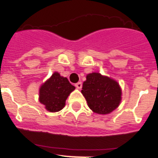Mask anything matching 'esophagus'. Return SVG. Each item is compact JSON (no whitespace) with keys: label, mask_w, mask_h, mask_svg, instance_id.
I'll return each mask as SVG.
<instances>
[{"label":"esophagus","mask_w":158,"mask_h":158,"mask_svg":"<svg viewBox=\"0 0 158 158\" xmlns=\"http://www.w3.org/2000/svg\"><path fill=\"white\" fill-rule=\"evenodd\" d=\"M75 86H76V87L77 88V89H81V88H82V82H77V83H76V85H75Z\"/></svg>","instance_id":"34e87169"}]
</instances>
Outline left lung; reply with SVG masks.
<instances>
[{
	"instance_id": "8db88e82",
	"label": "left lung",
	"mask_w": 158,
	"mask_h": 158,
	"mask_svg": "<svg viewBox=\"0 0 158 158\" xmlns=\"http://www.w3.org/2000/svg\"><path fill=\"white\" fill-rule=\"evenodd\" d=\"M81 93L94 113L106 115L120 106L122 89L117 81L98 72L87 74Z\"/></svg>"
}]
</instances>
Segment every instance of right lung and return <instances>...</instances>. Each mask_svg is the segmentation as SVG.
<instances>
[{"instance_id": "add662e5", "label": "right lung", "mask_w": 158, "mask_h": 158, "mask_svg": "<svg viewBox=\"0 0 158 158\" xmlns=\"http://www.w3.org/2000/svg\"><path fill=\"white\" fill-rule=\"evenodd\" d=\"M76 87L69 79L55 72L39 88V102L50 113L61 110L65 106L68 97Z\"/></svg>"}]
</instances>
